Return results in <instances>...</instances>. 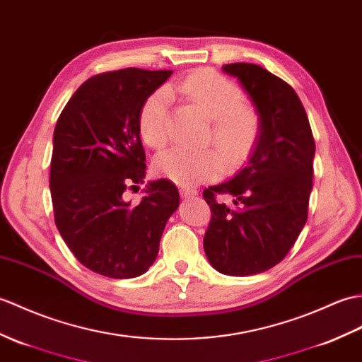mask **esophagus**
Segmentation results:
<instances>
[{
    "instance_id": "obj_1",
    "label": "esophagus",
    "mask_w": 362,
    "mask_h": 362,
    "mask_svg": "<svg viewBox=\"0 0 362 362\" xmlns=\"http://www.w3.org/2000/svg\"><path fill=\"white\" fill-rule=\"evenodd\" d=\"M180 194L187 199V197H194L197 194V189L189 188V187H182L180 188Z\"/></svg>"
}]
</instances>
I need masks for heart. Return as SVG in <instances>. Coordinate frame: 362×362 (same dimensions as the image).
<instances>
[{
    "label": "heart",
    "mask_w": 362,
    "mask_h": 362,
    "mask_svg": "<svg viewBox=\"0 0 362 362\" xmlns=\"http://www.w3.org/2000/svg\"><path fill=\"white\" fill-rule=\"evenodd\" d=\"M171 92H180L206 119L213 120L208 139L223 154L230 168L239 166L257 145L262 123L256 107L243 102L240 88L223 75L200 69L166 89H157L143 103L139 129L146 145L162 149L171 137ZM156 170L170 180L189 187L213 179L223 171L214 149L174 148L156 158Z\"/></svg>",
    "instance_id": "heart-1"
}]
</instances>
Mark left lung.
I'll return each mask as SVG.
<instances>
[{"instance_id": "1", "label": "left lung", "mask_w": 362, "mask_h": 362, "mask_svg": "<svg viewBox=\"0 0 362 362\" xmlns=\"http://www.w3.org/2000/svg\"><path fill=\"white\" fill-rule=\"evenodd\" d=\"M222 69L240 81L262 131L247 166L228 182L204 191L211 208L204 248L219 273L251 276L279 264L304 228L313 188L315 139L288 83L251 63ZM217 194L233 195L238 208L219 204Z\"/></svg>"}]
</instances>
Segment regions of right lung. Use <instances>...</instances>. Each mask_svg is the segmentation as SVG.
I'll use <instances>...</instances> for the list:
<instances>
[{"mask_svg":"<svg viewBox=\"0 0 362 362\" xmlns=\"http://www.w3.org/2000/svg\"><path fill=\"white\" fill-rule=\"evenodd\" d=\"M171 74L128 67L90 77L54 131L49 187L55 225L81 265L112 279L148 272L179 206V191L166 179L149 182L139 204L126 199L146 173L140 109Z\"/></svg>","mask_w":362,"mask_h":362,"instance_id":"right-lung-1","label":"right lung"}]
</instances>
